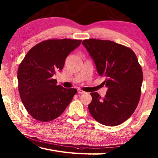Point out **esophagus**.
<instances>
[{"instance_id": "esophagus-1", "label": "esophagus", "mask_w": 158, "mask_h": 158, "mask_svg": "<svg viewBox=\"0 0 158 158\" xmlns=\"http://www.w3.org/2000/svg\"><path fill=\"white\" fill-rule=\"evenodd\" d=\"M77 92H78V94H83V93H85V92H84V91H83V90H81V89H77Z\"/></svg>"}]
</instances>
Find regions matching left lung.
<instances>
[{"mask_svg": "<svg viewBox=\"0 0 158 158\" xmlns=\"http://www.w3.org/2000/svg\"><path fill=\"white\" fill-rule=\"evenodd\" d=\"M82 44L88 50L100 76L108 88L105 96L90 93L88 105L94 119L103 125L115 126L135 112L141 94L143 70L132 49L108 40L90 39Z\"/></svg>", "mask_w": 158, "mask_h": 158, "instance_id": "obj_1", "label": "left lung"}]
</instances>
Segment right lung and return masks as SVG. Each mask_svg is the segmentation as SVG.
<instances>
[{"instance_id": "add662e5", "label": "right lung", "mask_w": 158, "mask_h": 158, "mask_svg": "<svg viewBox=\"0 0 158 158\" xmlns=\"http://www.w3.org/2000/svg\"><path fill=\"white\" fill-rule=\"evenodd\" d=\"M81 40L49 39L26 53L18 70V89L23 106L33 118L50 122L58 117L77 90L57 85L53 76L61 70L69 53Z\"/></svg>"}]
</instances>
